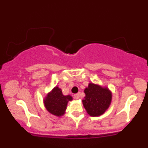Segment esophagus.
Returning a JSON list of instances; mask_svg holds the SVG:
<instances>
[{
  "label": "esophagus",
  "mask_w": 148,
  "mask_h": 148,
  "mask_svg": "<svg viewBox=\"0 0 148 148\" xmlns=\"http://www.w3.org/2000/svg\"><path fill=\"white\" fill-rule=\"evenodd\" d=\"M74 98H75V99H79L80 94H79V93H76V94H74Z\"/></svg>",
  "instance_id": "34e87169"
}]
</instances>
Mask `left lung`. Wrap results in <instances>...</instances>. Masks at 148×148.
Here are the masks:
<instances>
[{
  "label": "left lung",
  "instance_id": "obj_1",
  "mask_svg": "<svg viewBox=\"0 0 148 148\" xmlns=\"http://www.w3.org/2000/svg\"><path fill=\"white\" fill-rule=\"evenodd\" d=\"M84 92L86 97L82 101L83 104L90 116L102 115L111 104V92L107 88L90 83L85 89Z\"/></svg>",
  "mask_w": 148,
  "mask_h": 148
}]
</instances>
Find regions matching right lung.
Wrapping results in <instances>:
<instances>
[{"instance_id":"right-lung-1","label":"right lung","mask_w":148,"mask_h":148,"mask_svg":"<svg viewBox=\"0 0 148 148\" xmlns=\"http://www.w3.org/2000/svg\"><path fill=\"white\" fill-rule=\"evenodd\" d=\"M72 100L70 95L64 96L58 86L49 92L44 100L46 108L49 113L57 116H62L65 112L69 101Z\"/></svg>"}]
</instances>
